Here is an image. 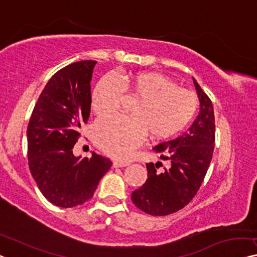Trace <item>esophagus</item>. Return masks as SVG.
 <instances>
[{"instance_id":"1","label":"esophagus","mask_w":257,"mask_h":257,"mask_svg":"<svg viewBox=\"0 0 257 257\" xmlns=\"http://www.w3.org/2000/svg\"><path fill=\"white\" fill-rule=\"evenodd\" d=\"M130 165L129 162H118V160H116V162L113 163V167H125Z\"/></svg>"}]
</instances>
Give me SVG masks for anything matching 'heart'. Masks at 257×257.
I'll list each match as a JSON object with an SVG mask.
<instances>
[{"label": "heart", "mask_w": 257, "mask_h": 257, "mask_svg": "<svg viewBox=\"0 0 257 257\" xmlns=\"http://www.w3.org/2000/svg\"><path fill=\"white\" fill-rule=\"evenodd\" d=\"M124 91L139 99L130 110L132 116H108L93 125L94 143L113 158L129 157L145 132L155 140L177 135L193 121L198 108L196 95L174 80L158 72H137L102 77L92 93V110L99 116L114 113Z\"/></svg>", "instance_id": "obj_1"}]
</instances>
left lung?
I'll return each instance as SVG.
<instances>
[{
    "instance_id": "8db88e82",
    "label": "left lung",
    "mask_w": 257,
    "mask_h": 257,
    "mask_svg": "<svg viewBox=\"0 0 257 257\" xmlns=\"http://www.w3.org/2000/svg\"><path fill=\"white\" fill-rule=\"evenodd\" d=\"M200 100V113L188 132L175 140L153 148L160 158L170 160L168 170L157 171V163L147 164L148 179L134 190L132 201L142 211L152 216H167L181 210L200 189L212 159L214 145L213 106L193 77Z\"/></svg>"
}]
</instances>
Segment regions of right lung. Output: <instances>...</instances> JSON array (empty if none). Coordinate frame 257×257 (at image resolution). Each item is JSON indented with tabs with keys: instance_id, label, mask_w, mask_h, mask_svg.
<instances>
[{
	"instance_id": "add662e5",
	"label": "right lung",
	"mask_w": 257,
	"mask_h": 257,
	"mask_svg": "<svg viewBox=\"0 0 257 257\" xmlns=\"http://www.w3.org/2000/svg\"><path fill=\"white\" fill-rule=\"evenodd\" d=\"M95 61L69 64L46 84L28 127L31 174L47 200L60 208H74L93 196L100 179L112 166L105 157L80 158L72 153L80 124L91 109V79Z\"/></svg>"
}]
</instances>
